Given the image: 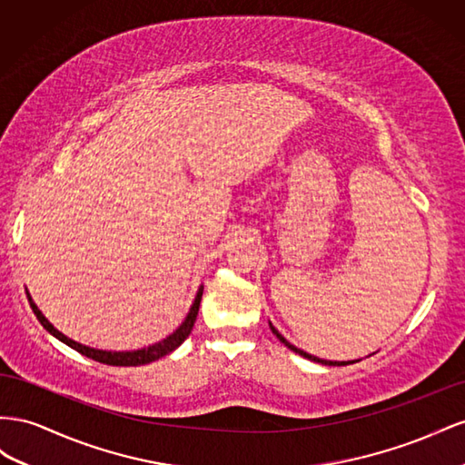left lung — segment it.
Here are the masks:
<instances>
[{
    "mask_svg": "<svg viewBox=\"0 0 465 465\" xmlns=\"http://www.w3.org/2000/svg\"><path fill=\"white\" fill-rule=\"evenodd\" d=\"M271 331L272 333L276 335V339L281 341V342H284L286 347L290 349V351H294L296 354H300V356H303V358H308V361H313V362H320V364H327V366H347V364H352V362H358V361H349V362H333V361H323V358H317V356H313V354H308L306 351H302V349H298V347H294V344H290L281 333H278V331L272 327V323H271Z\"/></svg>",
    "mask_w": 465,
    "mask_h": 465,
    "instance_id": "left-lung-1",
    "label": "left lung"
}]
</instances>
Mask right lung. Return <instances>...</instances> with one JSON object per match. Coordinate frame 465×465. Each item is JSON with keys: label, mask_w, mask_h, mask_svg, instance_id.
Instances as JSON below:
<instances>
[{"label": "right lung", "mask_w": 465, "mask_h": 465, "mask_svg": "<svg viewBox=\"0 0 465 465\" xmlns=\"http://www.w3.org/2000/svg\"><path fill=\"white\" fill-rule=\"evenodd\" d=\"M26 298H29V303L31 308L36 315V320L41 322V325L48 331L50 335H54L58 341L65 342L68 347H72L74 351L82 352L84 356L87 358H93V361L97 362H103V364H109V366H142V364H150L153 361H157V358H163L165 354L173 352L179 344L187 339L191 335V331L194 327V322H196V315H198V308H201V300H203V286L198 288L196 292V298L193 302V306L187 313V317H184V322L179 325V329H175L173 333H171L167 339L159 341L155 344H152V347L148 349H140V351H126V352H111V351H99V349H91V347H85V344L82 342H75L72 341L70 337H65L64 333H60V331L52 325L46 317L43 315V312L36 308V303L33 302V298L29 296V292H26Z\"/></svg>", "instance_id": "right-lung-1"}]
</instances>
